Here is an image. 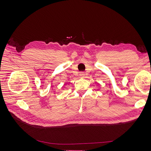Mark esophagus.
I'll return each mask as SVG.
<instances>
[{
    "mask_svg": "<svg viewBox=\"0 0 151 151\" xmlns=\"http://www.w3.org/2000/svg\"><path fill=\"white\" fill-rule=\"evenodd\" d=\"M84 75H85V74H84V72H80V76H81V77H83V76H84Z\"/></svg>",
    "mask_w": 151,
    "mask_h": 151,
    "instance_id": "esophagus-1",
    "label": "esophagus"
}]
</instances>
